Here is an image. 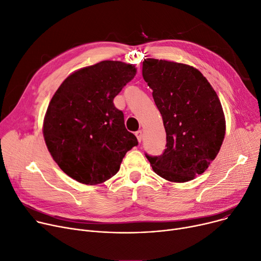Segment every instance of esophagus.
Returning <instances> with one entry per match:
<instances>
[{
	"mask_svg": "<svg viewBox=\"0 0 261 261\" xmlns=\"http://www.w3.org/2000/svg\"><path fill=\"white\" fill-rule=\"evenodd\" d=\"M135 135H136V137H137L138 141L141 142V141H142V138H143V132H142V130H138V132H136Z\"/></svg>",
	"mask_w": 261,
	"mask_h": 261,
	"instance_id": "obj_1",
	"label": "esophagus"
}]
</instances>
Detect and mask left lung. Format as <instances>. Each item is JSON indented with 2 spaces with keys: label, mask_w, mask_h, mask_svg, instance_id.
Listing matches in <instances>:
<instances>
[{
  "label": "left lung",
  "mask_w": 261,
  "mask_h": 261,
  "mask_svg": "<svg viewBox=\"0 0 261 261\" xmlns=\"http://www.w3.org/2000/svg\"><path fill=\"white\" fill-rule=\"evenodd\" d=\"M142 75L162 116L166 148L146 155L152 171L171 182H187L204 173L225 135L220 100L197 68L173 61L144 59Z\"/></svg>",
  "instance_id": "left-lung-1"
}]
</instances>
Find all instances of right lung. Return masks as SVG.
I'll return each mask as SVG.
<instances>
[{
  "instance_id": "1",
  "label": "right lung",
  "mask_w": 261,
  "mask_h": 261,
  "mask_svg": "<svg viewBox=\"0 0 261 261\" xmlns=\"http://www.w3.org/2000/svg\"><path fill=\"white\" fill-rule=\"evenodd\" d=\"M136 72L133 64L101 61L70 73L53 96L44 140L59 167L75 181L96 186L111 179L138 145L113 102Z\"/></svg>"
}]
</instances>
